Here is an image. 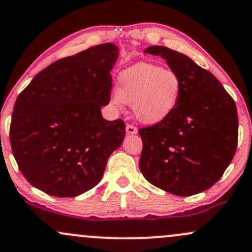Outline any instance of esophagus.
I'll list each match as a JSON object with an SVG mask.
<instances>
[{
    "mask_svg": "<svg viewBox=\"0 0 252 252\" xmlns=\"http://www.w3.org/2000/svg\"><path fill=\"white\" fill-rule=\"evenodd\" d=\"M126 134H130V135L137 134V129L135 128L134 126H130V124H128V126H126Z\"/></svg>",
    "mask_w": 252,
    "mask_h": 252,
    "instance_id": "34e87169",
    "label": "esophagus"
}]
</instances>
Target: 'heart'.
I'll return each mask as SVG.
<instances>
[{
    "instance_id": "obj_1",
    "label": "heart",
    "mask_w": 252,
    "mask_h": 252,
    "mask_svg": "<svg viewBox=\"0 0 252 252\" xmlns=\"http://www.w3.org/2000/svg\"><path fill=\"white\" fill-rule=\"evenodd\" d=\"M183 82L178 74L154 63H137L118 76V90L111 94L112 106L132 105L135 118L154 126L167 120L181 100Z\"/></svg>"
}]
</instances>
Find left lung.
Returning a JSON list of instances; mask_svg holds the SVG:
<instances>
[{"label":"left lung","instance_id":"left-lung-1","mask_svg":"<svg viewBox=\"0 0 252 252\" xmlns=\"http://www.w3.org/2000/svg\"><path fill=\"white\" fill-rule=\"evenodd\" d=\"M145 54L166 60L181 77L183 91L167 120L139 130L141 172L173 195L202 192L219 181L236 153V103L217 77L187 55L162 45L149 46Z\"/></svg>","mask_w":252,"mask_h":252}]
</instances>
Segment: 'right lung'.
<instances>
[{
    "label": "right lung",
    "instance_id": "right-lung-1",
    "mask_svg": "<svg viewBox=\"0 0 252 252\" xmlns=\"http://www.w3.org/2000/svg\"><path fill=\"white\" fill-rule=\"evenodd\" d=\"M118 51L106 43L56 61L16 99L9 134L14 158L25 178L48 195L75 197L94 188L122 146L124 122L101 115Z\"/></svg>",
    "mask_w": 252,
    "mask_h": 252
}]
</instances>
